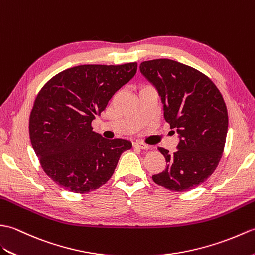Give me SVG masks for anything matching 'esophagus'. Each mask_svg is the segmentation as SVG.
<instances>
[{"instance_id":"obj_1","label":"esophagus","mask_w":255,"mask_h":255,"mask_svg":"<svg viewBox=\"0 0 255 255\" xmlns=\"http://www.w3.org/2000/svg\"><path fill=\"white\" fill-rule=\"evenodd\" d=\"M133 147H135V148H139V149H149L150 148V146L146 145L144 143H140V142H134Z\"/></svg>"}]
</instances>
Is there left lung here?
I'll use <instances>...</instances> for the list:
<instances>
[{"label":"left lung","instance_id":"left-lung-1","mask_svg":"<svg viewBox=\"0 0 255 255\" xmlns=\"http://www.w3.org/2000/svg\"><path fill=\"white\" fill-rule=\"evenodd\" d=\"M139 71L157 89L165 120L179 134L173 154L158 148L167 166L152 180L170 191L194 189L212 175L223 156L228 131L223 96L206 75L177 61H145Z\"/></svg>","mask_w":255,"mask_h":255}]
</instances>
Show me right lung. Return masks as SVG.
Listing matches in <instances>:
<instances>
[{
  "label": "right lung",
  "mask_w": 255,
  "mask_h": 255,
  "mask_svg": "<svg viewBox=\"0 0 255 255\" xmlns=\"http://www.w3.org/2000/svg\"><path fill=\"white\" fill-rule=\"evenodd\" d=\"M137 63L85 64L53 76L37 95L29 118L32 148L49 177L62 188L88 193L115 172L126 139H106L92 121L117 90L136 74Z\"/></svg>",
  "instance_id": "1"
}]
</instances>
